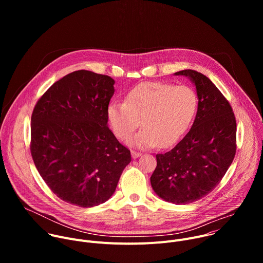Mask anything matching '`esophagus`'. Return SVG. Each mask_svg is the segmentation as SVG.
<instances>
[{
	"label": "esophagus",
	"instance_id": "34e87169",
	"mask_svg": "<svg viewBox=\"0 0 263 263\" xmlns=\"http://www.w3.org/2000/svg\"><path fill=\"white\" fill-rule=\"evenodd\" d=\"M131 155H132V157L135 159V158H138V157L141 155V153H140V152H137V151H131Z\"/></svg>",
	"mask_w": 263,
	"mask_h": 263
}]
</instances>
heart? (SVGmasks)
<instances>
[{"mask_svg": "<svg viewBox=\"0 0 263 263\" xmlns=\"http://www.w3.org/2000/svg\"><path fill=\"white\" fill-rule=\"evenodd\" d=\"M199 99L189 85L146 82L133 87L125 102L107 108L109 125L120 139H127L141 124L143 129L129 139L131 145L149 148L176 143L192 125Z\"/></svg>", "mask_w": 263, "mask_h": 263, "instance_id": "b5f03b06", "label": "heart"}]
</instances>
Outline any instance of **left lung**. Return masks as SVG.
Listing matches in <instances>:
<instances>
[{
    "mask_svg": "<svg viewBox=\"0 0 263 263\" xmlns=\"http://www.w3.org/2000/svg\"><path fill=\"white\" fill-rule=\"evenodd\" d=\"M199 99L192 129L171 151L157 154L151 176L154 192L175 204L193 203L211 193L236 153V120L229 101L205 74L184 69Z\"/></svg>",
    "mask_w": 263,
    "mask_h": 263,
    "instance_id": "obj_1",
    "label": "left lung"
}]
</instances>
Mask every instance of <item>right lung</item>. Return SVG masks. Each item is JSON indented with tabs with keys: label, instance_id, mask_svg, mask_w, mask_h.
<instances>
[{
	"label": "right lung",
	"instance_id": "1",
	"mask_svg": "<svg viewBox=\"0 0 263 263\" xmlns=\"http://www.w3.org/2000/svg\"><path fill=\"white\" fill-rule=\"evenodd\" d=\"M115 80L81 69L55 82L31 117L30 151L50 190L79 207L106 202L116 192L131 153L107 123Z\"/></svg>",
	"mask_w": 263,
	"mask_h": 263
}]
</instances>
